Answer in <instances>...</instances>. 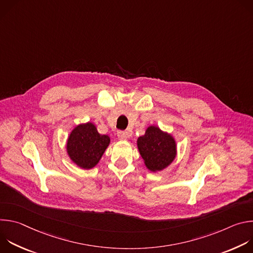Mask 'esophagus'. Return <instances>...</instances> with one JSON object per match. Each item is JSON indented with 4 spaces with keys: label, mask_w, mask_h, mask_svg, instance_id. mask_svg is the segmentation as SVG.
I'll list each match as a JSON object with an SVG mask.
<instances>
[{
    "label": "esophagus",
    "mask_w": 253,
    "mask_h": 253,
    "mask_svg": "<svg viewBox=\"0 0 253 253\" xmlns=\"http://www.w3.org/2000/svg\"><path fill=\"white\" fill-rule=\"evenodd\" d=\"M117 136H118V138L121 139V140H126L127 138H129V137L131 136V134H130V132H128V131H118Z\"/></svg>",
    "instance_id": "1"
}]
</instances>
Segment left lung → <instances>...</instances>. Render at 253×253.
Listing matches in <instances>:
<instances>
[{"mask_svg": "<svg viewBox=\"0 0 253 253\" xmlns=\"http://www.w3.org/2000/svg\"><path fill=\"white\" fill-rule=\"evenodd\" d=\"M137 145L145 165L153 172L167 167L176 155L174 139L155 126L148 127L145 135L138 138Z\"/></svg>", "mask_w": 253, "mask_h": 253, "instance_id": "8db88e82", "label": "left lung"}]
</instances>
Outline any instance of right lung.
<instances>
[{"instance_id":"right-lung-1","label":"right lung","mask_w":253,"mask_h":253,"mask_svg":"<svg viewBox=\"0 0 253 253\" xmlns=\"http://www.w3.org/2000/svg\"><path fill=\"white\" fill-rule=\"evenodd\" d=\"M109 143V136L98 133L94 124H81L70 134L67 151L79 167L91 169L99 162Z\"/></svg>"}]
</instances>
